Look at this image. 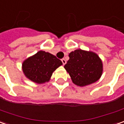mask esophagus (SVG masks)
<instances>
[{
    "instance_id": "34e87169",
    "label": "esophagus",
    "mask_w": 124,
    "mask_h": 124,
    "mask_svg": "<svg viewBox=\"0 0 124 124\" xmlns=\"http://www.w3.org/2000/svg\"><path fill=\"white\" fill-rule=\"evenodd\" d=\"M61 61H62V63H63V65H65V64L66 63V60H65V59H61Z\"/></svg>"
}]
</instances>
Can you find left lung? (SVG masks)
<instances>
[{"mask_svg": "<svg viewBox=\"0 0 124 124\" xmlns=\"http://www.w3.org/2000/svg\"><path fill=\"white\" fill-rule=\"evenodd\" d=\"M69 57L64 68L75 85L84 87L95 83L101 77L102 62L95 52L78 49L70 52Z\"/></svg>", "mask_w": 124, "mask_h": 124, "instance_id": "8db88e82", "label": "left lung"}]
</instances>
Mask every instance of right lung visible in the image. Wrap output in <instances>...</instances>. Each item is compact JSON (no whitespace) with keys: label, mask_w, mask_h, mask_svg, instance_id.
<instances>
[{"label":"right lung","mask_w":124,"mask_h":124,"mask_svg":"<svg viewBox=\"0 0 124 124\" xmlns=\"http://www.w3.org/2000/svg\"><path fill=\"white\" fill-rule=\"evenodd\" d=\"M61 61L49 52L40 50L22 63V71L27 78L37 84L48 82L53 72L62 65Z\"/></svg>","instance_id":"obj_1"}]
</instances>
